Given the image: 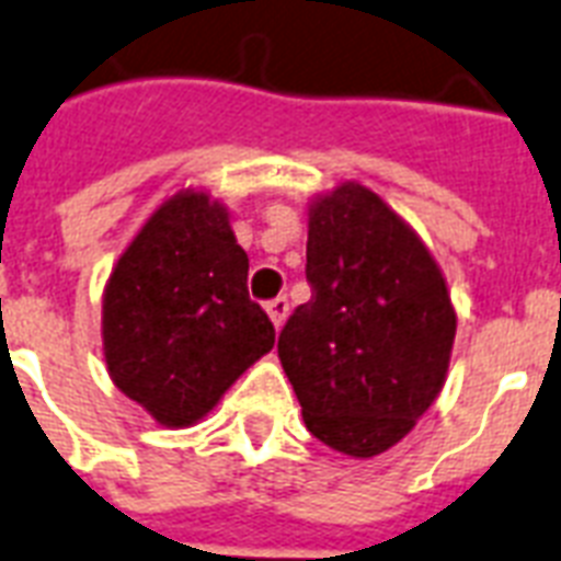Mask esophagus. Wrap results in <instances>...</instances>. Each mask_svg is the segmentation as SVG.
Wrapping results in <instances>:
<instances>
[{
    "mask_svg": "<svg viewBox=\"0 0 561 561\" xmlns=\"http://www.w3.org/2000/svg\"><path fill=\"white\" fill-rule=\"evenodd\" d=\"M266 312L275 328H284L286 316H289V301H286V295H277V298H272V301L266 304Z\"/></svg>",
    "mask_w": 561,
    "mask_h": 561,
    "instance_id": "34e87169",
    "label": "esophagus"
}]
</instances>
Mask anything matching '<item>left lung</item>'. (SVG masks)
Wrapping results in <instances>:
<instances>
[{"instance_id":"1","label":"left lung","mask_w":561,"mask_h":561,"mask_svg":"<svg viewBox=\"0 0 561 561\" xmlns=\"http://www.w3.org/2000/svg\"><path fill=\"white\" fill-rule=\"evenodd\" d=\"M307 280L277 357L312 436L345 457L398 445L442 392L457 336L445 277L419 233L366 186L310 204Z\"/></svg>"}]
</instances>
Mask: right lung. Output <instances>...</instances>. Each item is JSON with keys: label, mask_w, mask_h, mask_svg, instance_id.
Here are the masks:
<instances>
[{"label": "right lung", "mask_w": 561, "mask_h": 561, "mask_svg": "<svg viewBox=\"0 0 561 561\" xmlns=\"http://www.w3.org/2000/svg\"><path fill=\"white\" fill-rule=\"evenodd\" d=\"M107 371L167 427H190L275 345L249 298V254L207 193L172 195L125 249L104 286Z\"/></svg>", "instance_id": "add662e5"}]
</instances>
